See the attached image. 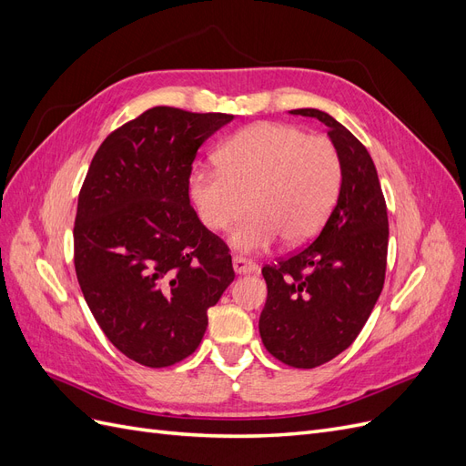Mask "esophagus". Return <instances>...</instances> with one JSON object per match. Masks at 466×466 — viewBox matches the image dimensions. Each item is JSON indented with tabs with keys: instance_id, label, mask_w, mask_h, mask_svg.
I'll list each match as a JSON object with an SVG mask.
<instances>
[{
	"instance_id": "34e87169",
	"label": "esophagus",
	"mask_w": 466,
	"mask_h": 466,
	"mask_svg": "<svg viewBox=\"0 0 466 466\" xmlns=\"http://www.w3.org/2000/svg\"><path fill=\"white\" fill-rule=\"evenodd\" d=\"M233 270L237 274H252L258 270V266L248 260V258H243V257H233Z\"/></svg>"
}]
</instances>
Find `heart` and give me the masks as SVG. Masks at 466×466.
<instances>
[{
    "label": "heart",
    "mask_w": 466,
    "mask_h": 466,
    "mask_svg": "<svg viewBox=\"0 0 466 466\" xmlns=\"http://www.w3.org/2000/svg\"><path fill=\"white\" fill-rule=\"evenodd\" d=\"M218 168L196 167L188 196L209 231L237 225L229 245L258 252L286 238L298 245L327 221L342 185V161L327 137L288 124L258 122L225 139Z\"/></svg>",
    "instance_id": "obj_1"
}]
</instances>
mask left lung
<instances>
[{"mask_svg":"<svg viewBox=\"0 0 466 466\" xmlns=\"http://www.w3.org/2000/svg\"><path fill=\"white\" fill-rule=\"evenodd\" d=\"M317 118L342 161L338 200L315 241L264 266L268 286L258 330L270 354L313 370L356 340L385 284L389 219L371 155L336 118L317 108L289 110Z\"/></svg>","mask_w":466,"mask_h":466,"instance_id":"obj_1","label":"left lung"}]
</instances>
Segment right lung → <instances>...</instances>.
Returning a JSON list of instances; mask_svg holds the SVG:
<instances>
[{
  "label": "right lung",
  "instance_id": "add662e5",
  "mask_svg": "<svg viewBox=\"0 0 466 466\" xmlns=\"http://www.w3.org/2000/svg\"><path fill=\"white\" fill-rule=\"evenodd\" d=\"M235 116L155 106L112 132L83 182L76 272L95 320L124 356L167 368L202 342L233 281L228 247L190 206L200 146Z\"/></svg>",
  "mask_w": 466,
  "mask_h": 466
}]
</instances>
